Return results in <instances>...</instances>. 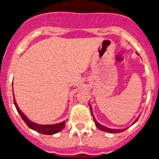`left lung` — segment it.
I'll return each instance as SVG.
<instances>
[{
	"label": "left lung",
	"instance_id": "8db88e82",
	"mask_svg": "<svg viewBox=\"0 0 159 159\" xmlns=\"http://www.w3.org/2000/svg\"><path fill=\"white\" fill-rule=\"evenodd\" d=\"M89 107H90V111H91L92 116H93V121H94L95 125H96V128H98V129H99L101 130V131L107 132V133H121V132H124L125 130H126L127 128L122 129H110V128H107V127L104 126V125H103L100 124V123H99L97 121H96V118H95L94 115H93V108H92V107H91V105H90V103H89ZM139 117H140V116H138V118H136V120H135L134 122H133L132 125L135 124V123H136V121H137V120H138V118H139Z\"/></svg>",
	"mask_w": 159,
	"mask_h": 159
}]
</instances>
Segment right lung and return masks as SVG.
<instances>
[{
    "instance_id": "1",
    "label": "right lung",
    "mask_w": 159,
    "mask_h": 159,
    "mask_svg": "<svg viewBox=\"0 0 159 159\" xmlns=\"http://www.w3.org/2000/svg\"><path fill=\"white\" fill-rule=\"evenodd\" d=\"M13 98H14V104L15 106H16V110H17L18 113L19 114V115L21 116V118H23V120L25 121L26 125H27L30 129L34 130V131L38 132V133H41V134H45V135L56 134V133L61 131L63 129H64L65 125H66L65 121H62V122L60 123H57V124H54V125H40V124H38V123L33 122V121H31L30 120L29 118L24 115V113H23V111L19 109L17 103H16V99H15L14 96H13Z\"/></svg>"
}]
</instances>
